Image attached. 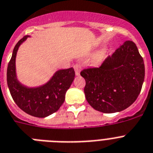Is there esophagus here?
Masks as SVG:
<instances>
[{
  "instance_id": "esophagus-1",
  "label": "esophagus",
  "mask_w": 153,
  "mask_h": 153,
  "mask_svg": "<svg viewBox=\"0 0 153 153\" xmlns=\"http://www.w3.org/2000/svg\"><path fill=\"white\" fill-rule=\"evenodd\" d=\"M79 69H80V66L78 64H76L74 66V70H75V74L76 76L79 75Z\"/></svg>"
}]
</instances>
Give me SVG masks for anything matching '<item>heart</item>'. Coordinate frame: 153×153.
<instances>
[{"instance_id": "obj_1", "label": "heart", "mask_w": 153, "mask_h": 153, "mask_svg": "<svg viewBox=\"0 0 153 153\" xmlns=\"http://www.w3.org/2000/svg\"><path fill=\"white\" fill-rule=\"evenodd\" d=\"M107 52H108V49H101V50H100V52H99V53L97 54L96 57H95V60H96V61L99 60L100 59H101L103 56H104L106 55Z\"/></svg>"}]
</instances>
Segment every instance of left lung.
Listing matches in <instances>:
<instances>
[{
    "instance_id": "1",
    "label": "left lung",
    "mask_w": 153,
    "mask_h": 153,
    "mask_svg": "<svg viewBox=\"0 0 153 153\" xmlns=\"http://www.w3.org/2000/svg\"><path fill=\"white\" fill-rule=\"evenodd\" d=\"M87 102L103 113L125 110L135 102L145 78V65L136 45L126 41L98 68L81 71Z\"/></svg>"
}]
</instances>
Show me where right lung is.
Returning a JSON list of instances; mask_svg holds the SVG:
<instances>
[{
  "instance_id": "obj_1",
  "label": "right lung",
  "mask_w": 153,
  "mask_h": 153,
  "mask_svg": "<svg viewBox=\"0 0 153 153\" xmlns=\"http://www.w3.org/2000/svg\"><path fill=\"white\" fill-rule=\"evenodd\" d=\"M30 36L18 41L14 48L7 70V82L13 100L23 111L37 117H45L58 111L63 104L66 93L75 77L74 68L55 72L44 84L28 87L19 81L16 71L18 49Z\"/></svg>"
}]
</instances>
